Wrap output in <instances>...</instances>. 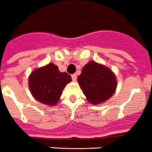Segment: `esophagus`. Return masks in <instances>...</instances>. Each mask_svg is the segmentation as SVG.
<instances>
[{"mask_svg":"<svg viewBox=\"0 0 152 152\" xmlns=\"http://www.w3.org/2000/svg\"><path fill=\"white\" fill-rule=\"evenodd\" d=\"M72 80H73V81H76V80H77V75H75V74L72 75Z\"/></svg>","mask_w":152,"mask_h":152,"instance_id":"obj_1","label":"esophagus"}]
</instances>
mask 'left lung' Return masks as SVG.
Listing matches in <instances>:
<instances>
[{
  "label": "left lung",
  "instance_id": "left-lung-1",
  "mask_svg": "<svg viewBox=\"0 0 152 152\" xmlns=\"http://www.w3.org/2000/svg\"><path fill=\"white\" fill-rule=\"evenodd\" d=\"M77 81L88 101L94 105L108 100L116 88L114 74L95 61H90L83 68Z\"/></svg>",
  "mask_w": 152,
  "mask_h": 152
}]
</instances>
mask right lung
<instances>
[{"instance_id":"right-lung-1","label":"right lung","mask_w":152,"mask_h":152,"mask_svg":"<svg viewBox=\"0 0 152 152\" xmlns=\"http://www.w3.org/2000/svg\"><path fill=\"white\" fill-rule=\"evenodd\" d=\"M72 77L66 72H60L54 64H47L33 71L29 77V87L38 101L53 106L56 104L64 88Z\"/></svg>"}]
</instances>
